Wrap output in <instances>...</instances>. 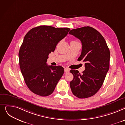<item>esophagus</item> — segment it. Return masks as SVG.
<instances>
[{"mask_svg": "<svg viewBox=\"0 0 125 125\" xmlns=\"http://www.w3.org/2000/svg\"><path fill=\"white\" fill-rule=\"evenodd\" d=\"M70 69L69 68H64V72H65V73H68V72H69L70 71Z\"/></svg>", "mask_w": 125, "mask_h": 125, "instance_id": "obj_1", "label": "esophagus"}]
</instances>
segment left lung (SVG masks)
Instances as JSON below:
<instances>
[{"label": "left lung", "mask_w": 125, "mask_h": 125, "mask_svg": "<svg viewBox=\"0 0 125 125\" xmlns=\"http://www.w3.org/2000/svg\"><path fill=\"white\" fill-rule=\"evenodd\" d=\"M82 43L79 61L85 62V70L82 74L71 70L74 78L70 82L73 94L79 98H86L100 89L109 68L110 52L106 41L96 29L87 26L73 29L69 32Z\"/></svg>", "instance_id": "8db88e82"}]
</instances>
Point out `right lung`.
Returning a JSON list of instances; mask_svg holds the SVG:
<instances>
[{
	"label": "right lung",
	"instance_id": "obj_1",
	"mask_svg": "<svg viewBox=\"0 0 125 125\" xmlns=\"http://www.w3.org/2000/svg\"><path fill=\"white\" fill-rule=\"evenodd\" d=\"M70 28L40 26L25 35L19 52V64L25 82L34 93L41 96L52 94L64 73L60 65H48V55L67 35Z\"/></svg>",
	"mask_w": 125,
	"mask_h": 125
}]
</instances>
